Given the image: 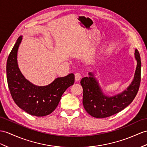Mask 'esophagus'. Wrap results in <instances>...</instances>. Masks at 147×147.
I'll list each match as a JSON object with an SVG mask.
<instances>
[{
	"mask_svg": "<svg viewBox=\"0 0 147 147\" xmlns=\"http://www.w3.org/2000/svg\"><path fill=\"white\" fill-rule=\"evenodd\" d=\"M81 74L79 72H77L76 74H75V79H76V81L80 80L81 78Z\"/></svg>",
	"mask_w": 147,
	"mask_h": 147,
	"instance_id": "obj_1",
	"label": "esophagus"
}]
</instances>
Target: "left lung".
Masks as SVG:
<instances>
[{
    "mask_svg": "<svg viewBox=\"0 0 147 147\" xmlns=\"http://www.w3.org/2000/svg\"><path fill=\"white\" fill-rule=\"evenodd\" d=\"M135 54L137 67L134 79L127 90L119 95L112 97L103 95L92 73H89L90 77H84L81 80L80 84L84 90L83 105L91 116L98 119L112 116L123 110L134 100L141 81V60L137 49Z\"/></svg>",
    "mask_w": 147,
    "mask_h": 147,
    "instance_id": "1",
    "label": "left lung"
}]
</instances>
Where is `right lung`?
Wrapping results in <instances>:
<instances>
[{
  "mask_svg": "<svg viewBox=\"0 0 147 147\" xmlns=\"http://www.w3.org/2000/svg\"><path fill=\"white\" fill-rule=\"evenodd\" d=\"M22 37L18 38L7 61V79L13 101L27 113L37 117L49 115L58 105L62 94L74 83L73 74L57 78L44 87L34 85L25 78L18 67L17 54Z\"/></svg>",
  "mask_w": 147,
  "mask_h": 147,
  "instance_id": "obj_1",
  "label": "right lung"
}]
</instances>
